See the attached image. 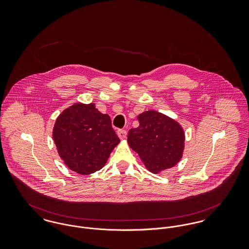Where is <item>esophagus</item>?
<instances>
[{
	"mask_svg": "<svg viewBox=\"0 0 249 249\" xmlns=\"http://www.w3.org/2000/svg\"><path fill=\"white\" fill-rule=\"evenodd\" d=\"M117 134H118V136L120 137V139H125V137H126V135H127V132H126V130H124V129H119L118 131H117Z\"/></svg>",
	"mask_w": 249,
	"mask_h": 249,
	"instance_id": "esophagus-1",
	"label": "esophagus"
}]
</instances>
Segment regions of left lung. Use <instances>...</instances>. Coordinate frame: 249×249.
I'll return each instance as SVG.
<instances>
[{"label": "left lung", "mask_w": 249, "mask_h": 249, "mask_svg": "<svg viewBox=\"0 0 249 249\" xmlns=\"http://www.w3.org/2000/svg\"><path fill=\"white\" fill-rule=\"evenodd\" d=\"M139 126L128 132L127 142L152 174L173 168L183 155L185 133L174 119L149 110L138 116Z\"/></svg>", "instance_id": "8db88e82"}]
</instances>
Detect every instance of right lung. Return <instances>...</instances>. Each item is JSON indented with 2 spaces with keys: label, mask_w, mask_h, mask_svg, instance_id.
I'll return each mask as SVG.
<instances>
[{
  "label": "right lung",
  "mask_w": 249,
  "mask_h": 249,
  "mask_svg": "<svg viewBox=\"0 0 249 249\" xmlns=\"http://www.w3.org/2000/svg\"><path fill=\"white\" fill-rule=\"evenodd\" d=\"M53 138L64 164L79 175H90L104 168L120 142L111 119L95 104H74L56 119Z\"/></svg>",
  "instance_id": "obj_1"
}]
</instances>
